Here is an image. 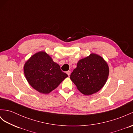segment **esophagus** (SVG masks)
Returning <instances> with one entry per match:
<instances>
[{"mask_svg":"<svg viewBox=\"0 0 133 133\" xmlns=\"http://www.w3.org/2000/svg\"><path fill=\"white\" fill-rule=\"evenodd\" d=\"M66 73H67V74L68 75H69V76H70V74H71V71H67Z\"/></svg>","mask_w":133,"mask_h":133,"instance_id":"obj_1","label":"esophagus"}]
</instances>
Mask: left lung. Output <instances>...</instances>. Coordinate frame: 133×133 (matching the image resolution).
Instances as JSON below:
<instances>
[{"instance_id":"left-lung-1","label":"left lung","mask_w":133,"mask_h":133,"mask_svg":"<svg viewBox=\"0 0 133 133\" xmlns=\"http://www.w3.org/2000/svg\"><path fill=\"white\" fill-rule=\"evenodd\" d=\"M108 75L109 67L106 61L99 55L91 53L78 61L70 79L81 93L89 96L104 87Z\"/></svg>"}]
</instances>
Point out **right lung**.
<instances>
[{"mask_svg":"<svg viewBox=\"0 0 133 133\" xmlns=\"http://www.w3.org/2000/svg\"><path fill=\"white\" fill-rule=\"evenodd\" d=\"M23 72L29 84L42 94H49L68 76L58 64L44 51L37 52L25 62Z\"/></svg>","mask_w":133,"mask_h":133,"instance_id":"add662e5","label":"right lung"}]
</instances>
